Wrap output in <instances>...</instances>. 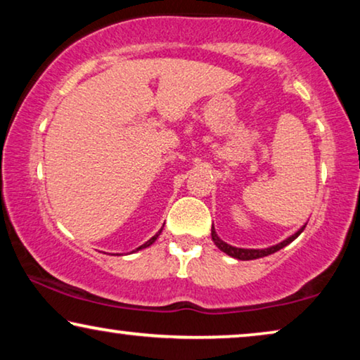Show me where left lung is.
<instances>
[{"instance_id": "8db88e82", "label": "left lung", "mask_w": 360, "mask_h": 360, "mask_svg": "<svg viewBox=\"0 0 360 360\" xmlns=\"http://www.w3.org/2000/svg\"><path fill=\"white\" fill-rule=\"evenodd\" d=\"M304 228H307V224H304L302 229H298L297 233H295L293 236H290L288 239H285L283 243H280V244H277V245H272V248H269V249H239V248H233V245L226 244L224 240H221V239L218 238V234H216L214 228L211 229V238H213V243H214L216 245H218V248H219L221 250H223V252L231 255V257L239 259V260H254V259L265 257V255H270V254L277 252V250H280V249H283L285 245H288L290 243H292V240L297 239L298 236L303 233Z\"/></svg>"}]
</instances>
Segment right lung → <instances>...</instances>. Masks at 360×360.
<instances>
[{
    "instance_id": "obj_1",
    "label": "right lung",
    "mask_w": 360,
    "mask_h": 360,
    "mask_svg": "<svg viewBox=\"0 0 360 360\" xmlns=\"http://www.w3.org/2000/svg\"><path fill=\"white\" fill-rule=\"evenodd\" d=\"M160 233H162V229L159 231V233H157V234L154 236V238H150L149 240H147V243H146V244H142V245H141V248H137V250H139V249H144V248H149V245H150L152 243H155V239H157V238H159V234H160Z\"/></svg>"
}]
</instances>
